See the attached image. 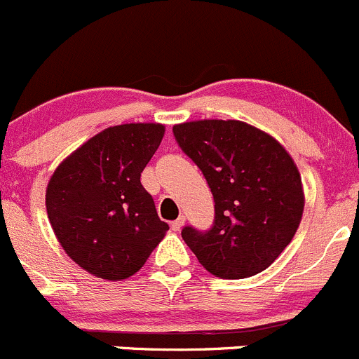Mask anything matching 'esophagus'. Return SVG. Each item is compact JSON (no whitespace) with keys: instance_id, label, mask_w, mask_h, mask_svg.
<instances>
[{"instance_id":"esophagus-1","label":"esophagus","mask_w":359,"mask_h":359,"mask_svg":"<svg viewBox=\"0 0 359 359\" xmlns=\"http://www.w3.org/2000/svg\"><path fill=\"white\" fill-rule=\"evenodd\" d=\"M183 225H184V216H180L178 219H175V222L171 223V229L175 230V232H180V230L183 229Z\"/></svg>"}]
</instances>
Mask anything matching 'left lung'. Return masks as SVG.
<instances>
[{
  "label": "left lung",
  "instance_id": "1",
  "mask_svg": "<svg viewBox=\"0 0 359 359\" xmlns=\"http://www.w3.org/2000/svg\"><path fill=\"white\" fill-rule=\"evenodd\" d=\"M215 197L208 232L184 226L181 237L216 278L265 271L292 243L305 205L299 168L276 137L241 120H194L172 127Z\"/></svg>",
  "mask_w": 359,
  "mask_h": 359
}]
</instances>
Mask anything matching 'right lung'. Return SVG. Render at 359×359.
Segmentation results:
<instances>
[{"label": "right lung", "instance_id": "obj_1", "mask_svg": "<svg viewBox=\"0 0 359 359\" xmlns=\"http://www.w3.org/2000/svg\"><path fill=\"white\" fill-rule=\"evenodd\" d=\"M164 133L162 123L108 127L67 155L48 181L52 230L88 274L108 281L130 278L169 230L141 184Z\"/></svg>", "mask_w": 359, "mask_h": 359}]
</instances>
